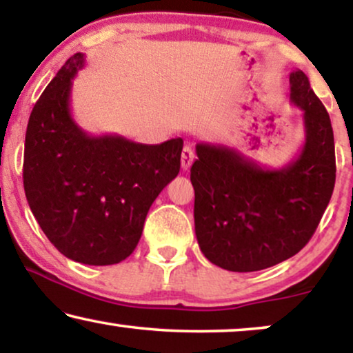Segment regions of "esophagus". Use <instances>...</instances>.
Masks as SVG:
<instances>
[{
    "instance_id": "esophagus-1",
    "label": "esophagus",
    "mask_w": 353,
    "mask_h": 353,
    "mask_svg": "<svg viewBox=\"0 0 353 353\" xmlns=\"http://www.w3.org/2000/svg\"><path fill=\"white\" fill-rule=\"evenodd\" d=\"M192 161H194V151H192L191 146H185L181 151V168L183 170H188L192 165Z\"/></svg>"
}]
</instances>
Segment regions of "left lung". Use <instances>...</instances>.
Here are the masks:
<instances>
[{"instance_id":"1","label":"left lung","mask_w":353,"mask_h":353,"mask_svg":"<svg viewBox=\"0 0 353 353\" xmlns=\"http://www.w3.org/2000/svg\"><path fill=\"white\" fill-rule=\"evenodd\" d=\"M289 85V99L303 112L305 141L286 167H260L233 148L196 144V238L202 254L230 272H259L296 255L315 233L334 190L330 115L302 70L291 72Z\"/></svg>"}]
</instances>
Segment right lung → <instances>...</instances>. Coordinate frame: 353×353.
<instances>
[{
    "label": "right lung",
    "instance_id": "add662e5",
    "mask_svg": "<svg viewBox=\"0 0 353 353\" xmlns=\"http://www.w3.org/2000/svg\"><path fill=\"white\" fill-rule=\"evenodd\" d=\"M77 52L33 105L23 151V190L43 233L67 259L122 262L141 238L149 207L180 172L183 139L141 144L91 137L70 112Z\"/></svg>",
    "mask_w": 353,
    "mask_h": 353
}]
</instances>
